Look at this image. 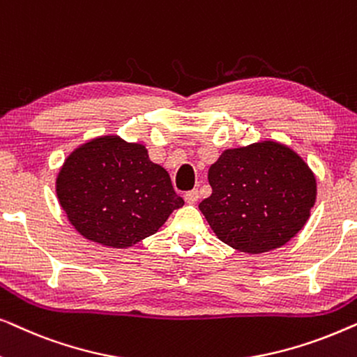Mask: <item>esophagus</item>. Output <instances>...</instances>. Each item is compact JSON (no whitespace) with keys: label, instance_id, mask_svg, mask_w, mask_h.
<instances>
[{"label":"esophagus","instance_id":"34e87169","mask_svg":"<svg viewBox=\"0 0 357 357\" xmlns=\"http://www.w3.org/2000/svg\"><path fill=\"white\" fill-rule=\"evenodd\" d=\"M198 198H199L198 190H192V192H187V193H185V202L190 203V204L197 203V202H198Z\"/></svg>","mask_w":357,"mask_h":357}]
</instances>
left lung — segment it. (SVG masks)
I'll use <instances>...</instances> for the list:
<instances>
[{
    "instance_id": "obj_1",
    "label": "left lung",
    "mask_w": 357,
    "mask_h": 357,
    "mask_svg": "<svg viewBox=\"0 0 357 357\" xmlns=\"http://www.w3.org/2000/svg\"><path fill=\"white\" fill-rule=\"evenodd\" d=\"M208 180L213 193L199 211L219 241L250 255L286 245L309 221L317 199L305 160L271 139L226 149Z\"/></svg>"
}]
</instances>
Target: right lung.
Returning <instances> with one entry per match:
<instances>
[{
	"mask_svg": "<svg viewBox=\"0 0 357 357\" xmlns=\"http://www.w3.org/2000/svg\"><path fill=\"white\" fill-rule=\"evenodd\" d=\"M56 197L82 237L110 248L153 236L183 206L167 170L149 159L146 146L116 135L87 141L68 155Z\"/></svg>",
	"mask_w": 357,
	"mask_h": 357,
	"instance_id": "1",
	"label": "right lung"
}]
</instances>
